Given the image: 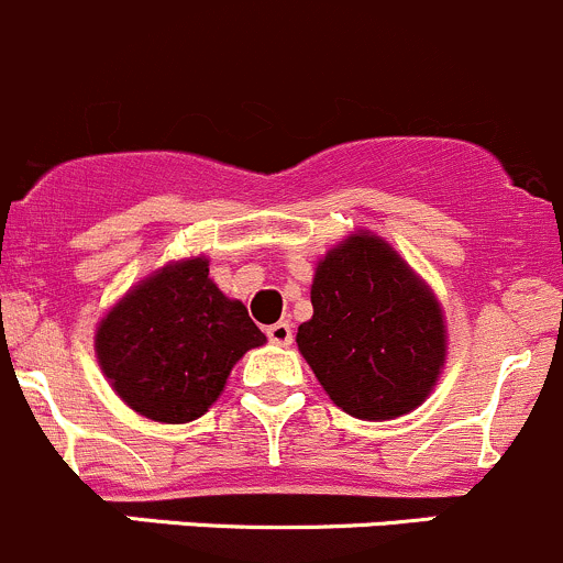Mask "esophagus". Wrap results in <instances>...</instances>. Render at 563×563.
<instances>
[{
	"label": "esophagus",
	"mask_w": 563,
	"mask_h": 563,
	"mask_svg": "<svg viewBox=\"0 0 563 563\" xmlns=\"http://www.w3.org/2000/svg\"><path fill=\"white\" fill-rule=\"evenodd\" d=\"M268 339L274 344H282V347H287V344H292V325L289 322H274V325H268Z\"/></svg>",
	"instance_id": "obj_1"
}]
</instances>
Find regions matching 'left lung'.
<instances>
[{
	"label": "left lung",
	"mask_w": 563,
	"mask_h": 563,
	"mask_svg": "<svg viewBox=\"0 0 563 563\" xmlns=\"http://www.w3.org/2000/svg\"><path fill=\"white\" fill-rule=\"evenodd\" d=\"M314 314L298 328L300 355L333 405L386 421L430 397L446 364L435 292L372 232H355L317 263Z\"/></svg>",
	"instance_id": "8db88e82"
}]
</instances>
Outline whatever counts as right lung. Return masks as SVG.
<instances>
[{
	"mask_svg": "<svg viewBox=\"0 0 563 563\" xmlns=\"http://www.w3.org/2000/svg\"><path fill=\"white\" fill-rule=\"evenodd\" d=\"M265 333L210 279L208 260L169 263L98 322L95 355L117 397L144 419L186 424L221 397L232 366Z\"/></svg>",
	"mask_w": 563,
	"mask_h": 563,
	"instance_id": "obj_1",
	"label": "right lung"
}]
</instances>
